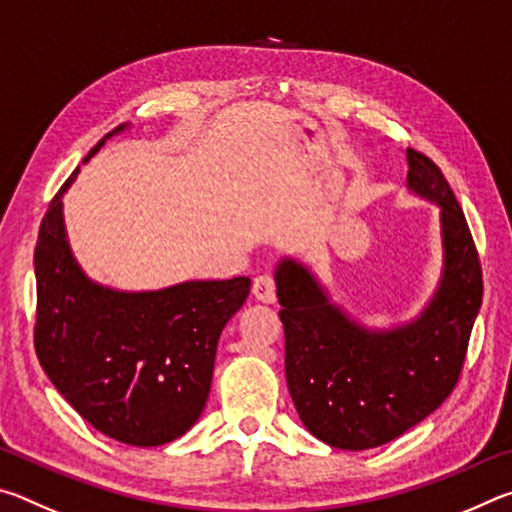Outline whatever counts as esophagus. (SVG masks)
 <instances>
[{"mask_svg": "<svg viewBox=\"0 0 512 512\" xmlns=\"http://www.w3.org/2000/svg\"><path fill=\"white\" fill-rule=\"evenodd\" d=\"M253 293L259 302H275L277 298V289H275V280L271 275H257L253 282Z\"/></svg>", "mask_w": 512, "mask_h": 512, "instance_id": "obj_1", "label": "esophagus"}]
</instances>
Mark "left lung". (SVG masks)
Returning a JSON list of instances; mask_svg holds the SVG:
<instances>
[{"label": "left lung", "mask_w": 512, "mask_h": 512, "mask_svg": "<svg viewBox=\"0 0 512 512\" xmlns=\"http://www.w3.org/2000/svg\"><path fill=\"white\" fill-rule=\"evenodd\" d=\"M406 160V185L440 205L443 235V277L413 323L368 329L296 259L275 271L291 400L318 440L352 452L391 443L447 400L483 298L479 253L447 178L420 151L406 149Z\"/></svg>", "instance_id": "obj_1"}]
</instances>
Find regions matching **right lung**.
<instances>
[{"mask_svg":"<svg viewBox=\"0 0 512 512\" xmlns=\"http://www.w3.org/2000/svg\"><path fill=\"white\" fill-rule=\"evenodd\" d=\"M76 173L49 203L33 257L40 366L97 431L133 447L171 443L201 418L216 343L246 302L250 280H198L142 293L94 284L76 264L63 225L60 198Z\"/></svg>","mask_w":512,"mask_h":512,"instance_id":"add662e5","label":"right lung"}]
</instances>
